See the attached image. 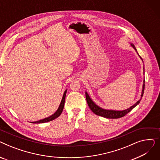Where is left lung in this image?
Segmentation results:
<instances>
[{
    "mask_svg": "<svg viewBox=\"0 0 160 160\" xmlns=\"http://www.w3.org/2000/svg\"><path fill=\"white\" fill-rule=\"evenodd\" d=\"M131 46L134 49H135V50L137 52V50H136L135 46L133 45V44L131 43ZM139 56L141 58V56L139 55ZM141 60H142V59H141ZM144 83H145V80H144ZM143 83V85H142V92H141V98L138 100V101L135 104H133L130 108L127 109V110H122V111H115V110H105V109H103L102 108H100L98 106H97L96 104H95L93 102V100H92L91 98L89 97V96L87 92H86V100H87L89 108L91 109V110L94 113L97 115L101 116V117H105V118H108V119H118V118H121V117H124V115H127L128 113H129L132 110H133V109L135 108L137 105H138L139 103L140 102L141 100V98H142V95H143V93H144V89H145V83Z\"/></svg>",
    "mask_w": 160,
    "mask_h": 160,
    "instance_id": "1",
    "label": "left lung"
}]
</instances>
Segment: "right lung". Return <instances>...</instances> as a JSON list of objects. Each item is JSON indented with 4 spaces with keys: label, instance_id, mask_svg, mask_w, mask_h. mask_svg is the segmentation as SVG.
Segmentation results:
<instances>
[{
    "label": "right lung",
    "instance_id": "obj_1",
    "mask_svg": "<svg viewBox=\"0 0 160 160\" xmlns=\"http://www.w3.org/2000/svg\"><path fill=\"white\" fill-rule=\"evenodd\" d=\"M66 93H67V89L64 91V93H63V97H62V101H61V103L60 104V106H59L57 111L54 114H52V115H50L48 117H47V118L43 119H41V120L38 121H35V122H31L32 123H44V122L51 121L56 119L57 117H58L59 116H60L61 115V113H62L63 109V107H64Z\"/></svg>",
    "mask_w": 160,
    "mask_h": 160
}]
</instances>
